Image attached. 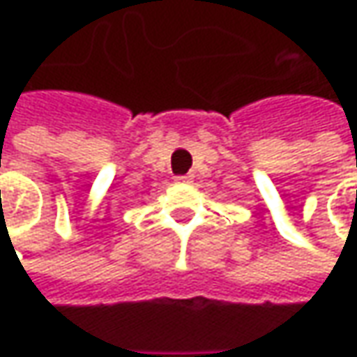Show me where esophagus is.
<instances>
[{"mask_svg": "<svg viewBox=\"0 0 357 357\" xmlns=\"http://www.w3.org/2000/svg\"><path fill=\"white\" fill-rule=\"evenodd\" d=\"M176 181H178V183H188L190 176H188V174H181V176H176Z\"/></svg>", "mask_w": 357, "mask_h": 357, "instance_id": "obj_1", "label": "esophagus"}]
</instances>
